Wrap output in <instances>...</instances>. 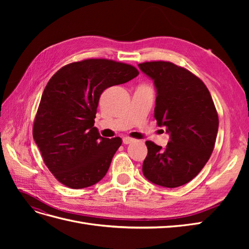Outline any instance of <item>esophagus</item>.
<instances>
[{"label":"esophagus","mask_w":249,"mask_h":249,"mask_svg":"<svg viewBox=\"0 0 249 249\" xmlns=\"http://www.w3.org/2000/svg\"><path fill=\"white\" fill-rule=\"evenodd\" d=\"M133 141H134V139H132L130 137H124V139H123L124 144H130V143Z\"/></svg>","instance_id":"esophagus-1"}]
</instances>
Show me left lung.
<instances>
[{
    "label": "left lung",
    "mask_w": 249,
    "mask_h": 249,
    "mask_svg": "<svg viewBox=\"0 0 249 249\" xmlns=\"http://www.w3.org/2000/svg\"><path fill=\"white\" fill-rule=\"evenodd\" d=\"M157 90L155 118L166 127L165 148L146 141L144 177L156 185L177 188L190 182L212 154L218 132V114L207 86L184 67L167 61L138 64Z\"/></svg>",
    "instance_id": "1"
}]
</instances>
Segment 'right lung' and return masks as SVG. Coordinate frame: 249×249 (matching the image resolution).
Segmentation results:
<instances>
[{
  "instance_id": "right-lung-1",
  "label": "right lung",
  "mask_w": 249,
  "mask_h": 249,
  "mask_svg": "<svg viewBox=\"0 0 249 249\" xmlns=\"http://www.w3.org/2000/svg\"><path fill=\"white\" fill-rule=\"evenodd\" d=\"M138 74L130 64L86 59L63 66L50 79L35 116L33 138L60 183L82 189L106 176L123 141L102 137L94 126L100 96Z\"/></svg>"
}]
</instances>
